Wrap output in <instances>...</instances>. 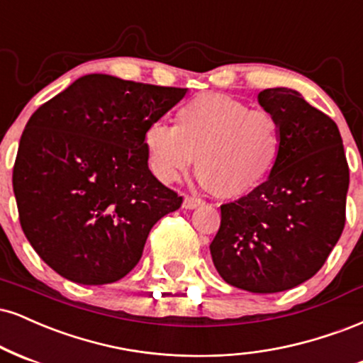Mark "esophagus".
Wrapping results in <instances>:
<instances>
[{
    "label": "esophagus",
    "instance_id": "34e87169",
    "mask_svg": "<svg viewBox=\"0 0 363 363\" xmlns=\"http://www.w3.org/2000/svg\"><path fill=\"white\" fill-rule=\"evenodd\" d=\"M200 206H203V200L197 197H185V200H183V208H186V211H194Z\"/></svg>",
    "mask_w": 363,
    "mask_h": 363
}]
</instances>
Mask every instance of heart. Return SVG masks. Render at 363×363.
<instances>
[{
  "label": "heart",
  "mask_w": 363,
  "mask_h": 363,
  "mask_svg": "<svg viewBox=\"0 0 363 363\" xmlns=\"http://www.w3.org/2000/svg\"><path fill=\"white\" fill-rule=\"evenodd\" d=\"M143 144L151 172L174 182L197 157L200 182L217 195L253 194L274 173L282 129L270 112L251 110L223 93H202L177 112V125L149 123Z\"/></svg>",
  "instance_id": "heart-1"
}]
</instances>
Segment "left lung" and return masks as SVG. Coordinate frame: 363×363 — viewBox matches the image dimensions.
I'll list each match as a JSON object with an SVG mask.
<instances>
[{
    "label": "left lung",
    "instance_id": "obj_1",
    "mask_svg": "<svg viewBox=\"0 0 363 363\" xmlns=\"http://www.w3.org/2000/svg\"><path fill=\"white\" fill-rule=\"evenodd\" d=\"M258 104L280 123L282 152L258 190L220 207L211 255L229 285L274 294L325 265L345 228L350 173L338 125L299 91L263 89Z\"/></svg>",
    "mask_w": 363,
    "mask_h": 363
}]
</instances>
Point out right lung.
<instances>
[{
  "instance_id": "add662e5",
  "label": "right lung",
  "mask_w": 363,
  "mask_h": 363,
  "mask_svg": "<svg viewBox=\"0 0 363 363\" xmlns=\"http://www.w3.org/2000/svg\"><path fill=\"white\" fill-rule=\"evenodd\" d=\"M186 88L86 74L38 106L21 134L13 191L25 236L64 279L121 280L161 217L182 206L147 166L144 130Z\"/></svg>"
}]
</instances>
